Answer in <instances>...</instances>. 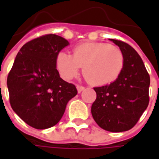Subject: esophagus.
<instances>
[{
  "mask_svg": "<svg viewBox=\"0 0 159 159\" xmlns=\"http://www.w3.org/2000/svg\"><path fill=\"white\" fill-rule=\"evenodd\" d=\"M84 89H85V88H84L83 86H81V85H76V89H77V92H78L79 93H81L82 91H83Z\"/></svg>",
  "mask_w": 159,
  "mask_h": 159,
  "instance_id": "34e87169",
  "label": "esophagus"
}]
</instances>
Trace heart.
Masks as SVG:
<instances>
[{
    "instance_id": "b5f03b06",
    "label": "heart",
    "mask_w": 159,
    "mask_h": 159,
    "mask_svg": "<svg viewBox=\"0 0 159 159\" xmlns=\"http://www.w3.org/2000/svg\"><path fill=\"white\" fill-rule=\"evenodd\" d=\"M73 52L71 55L60 52L57 55L56 66L63 79H72L83 66L87 81L102 86L116 81L124 66L121 49L106 42H85L75 47Z\"/></svg>"
}]
</instances>
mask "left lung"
Here are the masks:
<instances>
[{
  "label": "left lung",
  "instance_id": "obj_1",
  "mask_svg": "<svg viewBox=\"0 0 159 159\" xmlns=\"http://www.w3.org/2000/svg\"><path fill=\"white\" fill-rule=\"evenodd\" d=\"M109 40L123 52L124 66L113 83L93 88L97 97L91 112L103 129L123 132L136 124L148 107L150 76L141 58L131 46L118 40Z\"/></svg>",
  "mask_w": 159,
  "mask_h": 159
}]
</instances>
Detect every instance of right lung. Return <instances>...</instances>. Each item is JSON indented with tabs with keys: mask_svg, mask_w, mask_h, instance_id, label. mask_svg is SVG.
Masks as SVG:
<instances>
[{
	"mask_svg": "<svg viewBox=\"0 0 159 159\" xmlns=\"http://www.w3.org/2000/svg\"><path fill=\"white\" fill-rule=\"evenodd\" d=\"M68 45L67 40L54 34L31 40L20 48L8 74L12 110L35 129L57 124L77 93L76 86L60 78L56 69L57 55Z\"/></svg>",
	"mask_w": 159,
	"mask_h": 159,
	"instance_id": "1",
	"label": "right lung"
}]
</instances>
